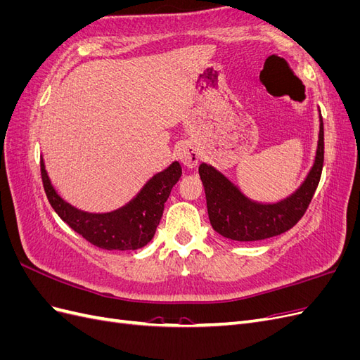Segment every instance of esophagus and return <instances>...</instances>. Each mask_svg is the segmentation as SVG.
Here are the masks:
<instances>
[{"label": "esophagus", "mask_w": 360, "mask_h": 360, "mask_svg": "<svg viewBox=\"0 0 360 360\" xmlns=\"http://www.w3.org/2000/svg\"><path fill=\"white\" fill-rule=\"evenodd\" d=\"M177 156L184 167L195 168L200 162V151L192 143H181L177 148Z\"/></svg>", "instance_id": "34e87169"}]
</instances>
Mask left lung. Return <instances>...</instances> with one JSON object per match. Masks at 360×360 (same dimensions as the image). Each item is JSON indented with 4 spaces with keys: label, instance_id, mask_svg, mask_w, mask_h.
<instances>
[{
    "label": "left lung",
    "instance_id": "left-lung-1",
    "mask_svg": "<svg viewBox=\"0 0 360 360\" xmlns=\"http://www.w3.org/2000/svg\"><path fill=\"white\" fill-rule=\"evenodd\" d=\"M320 112V110H319ZM320 115L317 151L307 179L288 197L276 202L250 200L238 186L209 163L200 165V177L204 184L207 212L213 230L230 240H264L288 231L307 212L323 171L324 130Z\"/></svg>",
    "mask_w": 360,
    "mask_h": 360
}]
</instances>
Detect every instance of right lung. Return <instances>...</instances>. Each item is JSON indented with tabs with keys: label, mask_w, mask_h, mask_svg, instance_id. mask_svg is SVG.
<instances>
[{
	"label": "right lung",
	"mask_w": 360,
	"mask_h": 360,
	"mask_svg": "<svg viewBox=\"0 0 360 360\" xmlns=\"http://www.w3.org/2000/svg\"><path fill=\"white\" fill-rule=\"evenodd\" d=\"M40 171L52 209L85 240L106 250H130L146 246L155 237L163 205L172 186L181 177V167L176 160L155 174L123 207L106 213H90L76 209L60 197L49 180L43 158L40 159Z\"/></svg>",
	"instance_id": "right-lung-1"
}]
</instances>
